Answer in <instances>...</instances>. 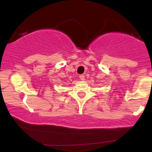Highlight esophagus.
Instances as JSON below:
<instances>
[{
	"label": "esophagus",
	"mask_w": 152,
	"mask_h": 152,
	"mask_svg": "<svg viewBox=\"0 0 152 152\" xmlns=\"http://www.w3.org/2000/svg\"><path fill=\"white\" fill-rule=\"evenodd\" d=\"M80 79L81 80H82V81L85 80V77H84V75H80Z\"/></svg>",
	"instance_id": "obj_1"
}]
</instances>
